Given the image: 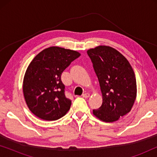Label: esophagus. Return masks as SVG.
<instances>
[{"instance_id":"esophagus-1","label":"esophagus","mask_w":157,"mask_h":157,"mask_svg":"<svg viewBox=\"0 0 157 157\" xmlns=\"http://www.w3.org/2000/svg\"><path fill=\"white\" fill-rule=\"evenodd\" d=\"M89 96H90V94H88V93H85V94H82V97L85 98H89Z\"/></svg>"}]
</instances>
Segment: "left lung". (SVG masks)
Here are the masks:
<instances>
[{
	"instance_id": "1",
	"label": "left lung",
	"mask_w": 157,
	"mask_h": 157,
	"mask_svg": "<svg viewBox=\"0 0 157 157\" xmlns=\"http://www.w3.org/2000/svg\"><path fill=\"white\" fill-rule=\"evenodd\" d=\"M98 77L103 102L93 113L105 122H113L132 109L136 96V81L127 59L110 46L88 50Z\"/></svg>"
}]
</instances>
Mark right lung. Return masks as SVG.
I'll list each match as a JSON object with an SVG mask.
<instances>
[{"instance_id":"1","label":"right lung","mask_w":157,"mask_h":157,"mask_svg":"<svg viewBox=\"0 0 157 157\" xmlns=\"http://www.w3.org/2000/svg\"><path fill=\"white\" fill-rule=\"evenodd\" d=\"M80 56L77 51L53 46L43 50L31 62L23 78V91L34 115L55 121L68 112L71 101L65 95L61 74Z\"/></svg>"}]
</instances>
